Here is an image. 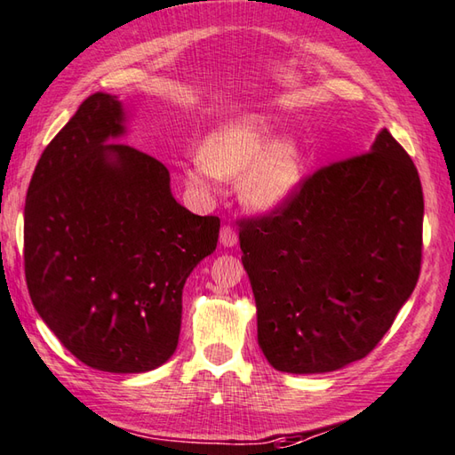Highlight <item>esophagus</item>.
<instances>
[{
    "label": "esophagus",
    "instance_id": "1",
    "mask_svg": "<svg viewBox=\"0 0 455 455\" xmlns=\"http://www.w3.org/2000/svg\"><path fill=\"white\" fill-rule=\"evenodd\" d=\"M237 234H235V229L234 228H229V226H224L221 228V231H220V243L224 245V247H235L237 245Z\"/></svg>",
    "mask_w": 455,
    "mask_h": 455
}]
</instances>
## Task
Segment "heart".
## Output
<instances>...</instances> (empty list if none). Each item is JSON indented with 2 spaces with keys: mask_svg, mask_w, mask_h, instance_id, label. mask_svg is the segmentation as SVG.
<instances>
[{
  "mask_svg": "<svg viewBox=\"0 0 455 455\" xmlns=\"http://www.w3.org/2000/svg\"><path fill=\"white\" fill-rule=\"evenodd\" d=\"M305 158L295 136L273 140V124L265 115H242L221 123L205 136L182 168L184 182L210 194L218 180L242 178L243 202L269 212L293 198L303 182Z\"/></svg>",
  "mask_w": 455,
  "mask_h": 455,
  "instance_id": "heart-1",
  "label": "heart"
}]
</instances>
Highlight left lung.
Masks as SVG:
<instances>
[{"mask_svg":"<svg viewBox=\"0 0 455 455\" xmlns=\"http://www.w3.org/2000/svg\"><path fill=\"white\" fill-rule=\"evenodd\" d=\"M422 221L418 170L387 128L368 152L316 170L273 216L242 221L267 363L321 374L371 353L416 287Z\"/></svg>","mask_w":455,"mask_h":455,"instance_id":"left-lung-1","label":"left lung"}]
</instances>
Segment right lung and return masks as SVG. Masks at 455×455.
I'll list each match as a JSON object with an SVG mask.
<instances>
[{
  "instance_id": "add662e5",
  "label": "right lung",
  "mask_w": 455,
  "mask_h": 455,
  "mask_svg": "<svg viewBox=\"0 0 455 455\" xmlns=\"http://www.w3.org/2000/svg\"><path fill=\"white\" fill-rule=\"evenodd\" d=\"M126 132L116 94L94 92L43 150L25 200V279L68 353L140 374L174 355L184 283L216 251L220 220L180 205L168 168L118 142Z\"/></svg>"
}]
</instances>
